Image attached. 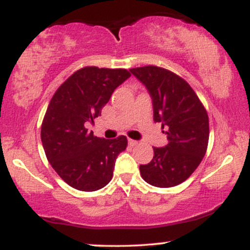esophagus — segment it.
Segmentation results:
<instances>
[{
    "instance_id": "1",
    "label": "esophagus",
    "mask_w": 250,
    "mask_h": 250,
    "mask_svg": "<svg viewBox=\"0 0 250 250\" xmlns=\"http://www.w3.org/2000/svg\"><path fill=\"white\" fill-rule=\"evenodd\" d=\"M128 143H129V146H131V147H134V146L137 145V141H135V140L129 139V140H128Z\"/></svg>"
}]
</instances>
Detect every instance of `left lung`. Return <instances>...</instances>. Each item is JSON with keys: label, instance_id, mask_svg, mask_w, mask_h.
<instances>
[{"label": "left lung", "instance_id": "obj_1", "mask_svg": "<svg viewBox=\"0 0 250 250\" xmlns=\"http://www.w3.org/2000/svg\"><path fill=\"white\" fill-rule=\"evenodd\" d=\"M130 73L147 88L154 121L162 123L168 139L165 147H154L153 160L140 166V173L154 187H174L187 180L205 156L208 114L190 85L176 74L155 65L134 68Z\"/></svg>", "mask_w": 250, "mask_h": 250}]
</instances>
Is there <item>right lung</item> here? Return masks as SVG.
Masks as SVG:
<instances>
[{
    "label": "right lung",
    "mask_w": 250,
    "mask_h": 250,
    "mask_svg": "<svg viewBox=\"0 0 250 250\" xmlns=\"http://www.w3.org/2000/svg\"><path fill=\"white\" fill-rule=\"evenodd\" d=\"M130 77L125 69L85 67L63 82L50 100L41 127V141L54 170L70 187L95 191L113 177L116 157L127 137L94 136L85 125L101 115L114 90Z\"/></svg>",
    "instance_id": "add662e5"
}]
</instances>
